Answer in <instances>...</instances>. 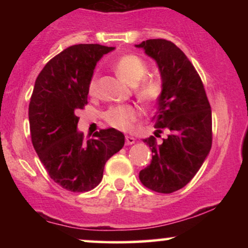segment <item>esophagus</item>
<instances>
[{
	"label": "esophagus",
	"instance_id": "1",
	"mask_svg": "<svg viewBox=\"0 0 248 248\" xmlns=\"http://www.w3.org/2000/svg\"><path fill=\"white\" fill-rule=\"evenodd\" d=\"M135 143V139L133 136H126V144H134Z\"/></svg>",
	"mask_w": 248,
	"mask_h": 248
}]
</instances>
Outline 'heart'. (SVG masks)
I'll list each match as a JSON object with an SVG mask.
<instances>
[{
  "instance_id": "heart-1",
  "label": "heart",
  "mask_w": 248,
  "mask_h": 248,
  "mask_svg": "<svg viewBox=\"0 0 248 248\" xmlns=\"http://www.w3.org/2000/svg\"><path fill=\"white\" fill-rule=\"evenodd\" d=\"M114 69L119 77L127 84L135 86V94L146 105H153L160 99L162 85L155 79H144L148 66L143 59L135 55H124L114 62ZM98 76L93 75L88 82V92L93 94L96 90ZM139 110L132 105L109 107L104 113V119L109 126L119 130H129L134 122L138 120Z\"/></svg>"
}]
</instances>
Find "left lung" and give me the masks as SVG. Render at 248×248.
Listing matches in <instances>:
<instances>
[{
    "label": "left lung",
    "instance_id": "obj_1",
    "mask_svg": "<svg viewBox=\"0 0 248 248\" xmlns=\"http://www.w3.org/2000/svg\"><path fill=\"white\" fill-rule=\"evenodd\" d=\"M136 47L156 62L162 79V94L153 122L155 135L144 139L153 153L150 164L141 170V183L160 193L182 189L193 178L212 144V113L203 82L191 62L173 43L148 39Z\"/></svg>",
    "mask_w": 248,
    "mask_h": 248
}]
</instances>
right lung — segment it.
Segmentation results:
<instances>
[{
    "label": "right lung",
    "instance_id": "add662e5",
    "mask_svg": "<svg viewBox=\"0 0 248 248\" xmlns=\"http://www.w3.org/2000/svg\"><path fill=\"white\" fill-rule=\"evenodd\" d=\"M113 50L100 44L72 45L53 57L36 79L29 104L31 141L50 177L69 191L94 189L108 158L124 144V135L114 128L100 129L87 141L77 130L76 112L87 104L96 62Z\"/></svg>",
    "mask_w": 248,
    "mask_h": 248
}]
</instances>
